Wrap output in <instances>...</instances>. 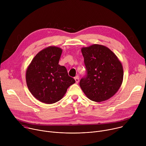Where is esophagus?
I'll list each match as a JSON object with an SVG mask.
<instances>
[{"label": "esophagus", "instance_id": "1", "mask_svg": "<svg viewBox=\"0 0 146 146\" xmlns=\"http://www.w3.org/2000/svg\"><path fill=\"white\" fill-rule=\"evenodd\" d=\"M74 80H75V81H76V84H78V82H79V77H78V76H76V77H74Z\"/></svg>", "mask_w": 146, "mask_h": 146}]
</instances>
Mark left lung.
I'll use <instances>...</instances> for the list:
<instances>
[{"label":"left lung","mask_w":146,"mask_h":146,"mask_svg":"<svg viewBox=\"0 0 146 146\" xmlns=\"http://www.w3.org/2000/svg\"><path fill=\"white\" fill-rule=\"evenodd\" d=\"M87 75L81 79L80 86L90 100H107L118 91L123 81L121 62L108 47L92 44L82 47Z\"/></svg>","instance_id":"8db88e82"}]
</instances>
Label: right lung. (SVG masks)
Here are the masks:
<instances>
[{
    "label": "right lung",
    "instance_id": "add662e5",
    "mask_svg": "<svg viewBox=\"0 0 146 146\" xmlns=\"http://www.w3.org/2000/svg\"><path fill=\"white\" fill-rule=\"evenodd\" d=\"M62 50L49 46L38 52L26 71V82L32 95L38 100L52 104L60 100L74 83L66 68L58 64Z\"/></svg>",
    "mask_w": 146,
    "mask_h": 146
}]
</instances>
